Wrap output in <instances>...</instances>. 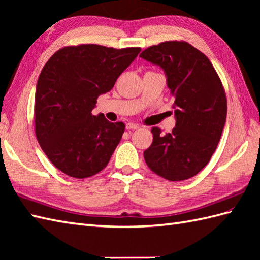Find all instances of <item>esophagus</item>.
Masks as SVG:
<instances>
[{
    "label": "esophagus",
    "instance_id": "esophagus-1",
    "mask_svg": "<svg viewBox=\"0 0 260 260\" xmlns=\"http://www.w3.org/2000/svg\"><path fill=\"white\" fill-rule=\"evenodd\" d=\"M140 126L134 123H127L126 124V129H139Z\"/></svg>",
    "mask_w": 260,
    "mask_h": 260
}]
</instances>
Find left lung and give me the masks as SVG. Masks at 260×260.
<instances>
[{
    "label": "left lung",
    "mask_w": 260,
    "mask_h": 260,
    "mask_svg": "<svg viewBox=\"0 0 260 260\" xmlns=\"http://www.w3.org/2000/svg\"><path fill=\"white\" fill-rule=\"evenodd\" d=\"M140 57L165 71L176 118L171 133L153 127L145 162L169 181L190 179L209 163L222 134L227 97L221 79L206 54L186 41L161 42Z\"/></svg>",
    "instance_id": "1"
}]
</instances>
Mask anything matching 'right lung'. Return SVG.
Returning a JSON list of instances; mask_svg holds the SVG:
<instances>
[{
  "instance_id": "1",
  "label": "right lung",
  "mask_w": 260,
  "mask_h": 260,
  "mask_svg": "<svg viewBox=\"0 0 260 260\" xmlns=\"http://www.w3.org/2000/svg\"><path fill=\"white\" fill-rule=\"evenodd\" d=\"M141 48L68 46L54 52L39 76L35 101L37 140L50 162L71 178L107 167L123 136V121L92 115L97 98L114 87Z\"/></svg>"
}]
</instances>
